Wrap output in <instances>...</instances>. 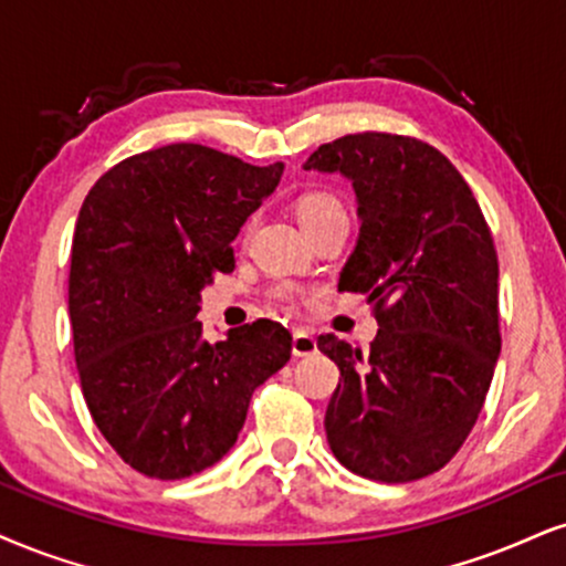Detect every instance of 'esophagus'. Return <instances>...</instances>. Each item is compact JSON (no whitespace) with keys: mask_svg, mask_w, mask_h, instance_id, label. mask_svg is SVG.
I'll return each mask as SVG.
<instances>
[{"mask_svg":"<svg viewBox=\"0 0 566 566\" xmlns=\"http://www.w3.org/2000/svg\"><path fill=\"white\" fill-rule=\"evenodd\" d=\"M291 352H294V357H312V354H317V338L306 331H296L294 340H291Z\"/></svg>","mask_w":566,"mask_h":566,"instance_id":"esophagus-1","label":"esophagus"}]
</instances>
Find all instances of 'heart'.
<instances>
[{
  "label": "heart",
  "instance_id": "heart-1",
  "mask_svg": "<svg viewBox=\"0 0 566 566\" xmlns=\"http://www.w3.org/2000/svg\"><path fill=\"white\" fill-rule=\"evenodd\" d=\"M331 214H346L340 201L336 197H331V193H306V197L298 201V220H302L304 228L315 226V222L331 218ZM272 298H275V302H294V285H277V289H272Z\"/></svg>",
  "mask_w": 566,
  "mask_h": 566
}]
</instances>
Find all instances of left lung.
<instances>
[{"label":"left lung","instance_id":"8db88e82","mask_svg":"<svg viewBox=\"0 0 566 566\" xmlns=\"http://www.w3.org/2000/svg\"><path fill=\"white\" fill-rule=\"evenodd\" d=\"M304 170L352 180L361 226L338 291L365 294L380 325L369 352L317 338L340 369L327 443L361 478L432 475L470 436L501 354L491 230L457 167L417 138L344 136Z\"/></svg>","mask_w":566,"mask_h":566}]
</instances>
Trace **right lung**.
<instances>
[{
	"label": "right lung",
	"instance_id": "add662e5",
	"mask_svg": "<svg viewBox=\"0 0 566 566\" xmlns=\"http://www.w3.org/2000/svg\"><path fill=\"white\" fill-rule=\"evenodd\" d=\"M201 144L142 151L96 180L75 222L70 323L83 399L107 443L146 478L220 462L251 394L291 359V333L256 319L209 344L201 289L233 270L243 222L281 184Z\"/></svg>",
	"mask_w": 566,
	"mask_h": 566
}]
</instances>
